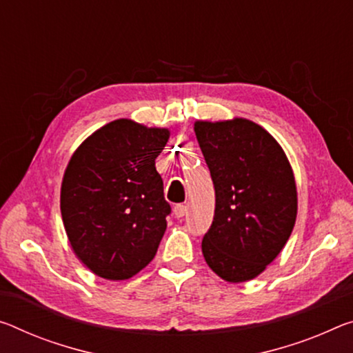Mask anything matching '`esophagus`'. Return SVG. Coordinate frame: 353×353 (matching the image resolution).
<instances>
[{"label": "esophagus", "mask_w": 353, "mask_h": 353, "mask_svg": "<svg viewBox=\"0 0 353 353\" xmlns=\"http://www.w3.org/2000/svg\"><path fill=\"white\" fill-rule=\"evenodd\" d=\"M185 214H187V205L176 204V207H174V215H176V218H183V216H185Z\"/></svg>", "instance_id": "obj_1"}]
</instances>
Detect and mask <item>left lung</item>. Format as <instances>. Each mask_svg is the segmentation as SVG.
<instances>
[{
	"label": "left lung",
	"instance_id": "obj_1",
	"mask_svg": "<svg viewBox=\"0 0 353 353\" xmlns=\"http://www.w3.org/2000/svg\"><path fill=\"white\" fill-rule=\"evenodd\" d=\"M194 133L215 188L204 259L226 281H248L275 259L294 229L292 168L276 139L248 119L196 122Z\"/></svg>",
	"mask_w": 353,
	"mask_h": 353
}]
</instances>
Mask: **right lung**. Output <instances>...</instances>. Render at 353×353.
<instances>
[{"label":"right lung","instance_id":"add662e5","mask_svg":"<svg viewBox=\"0 0 353 353\" xmlns=\"http://www.w3.org/2000/svg\"><path fill=\"white\" fill-rule=\"evenodd\" d=\"M166 128L117 119L72 155L61 187V214L83 264L106 279H127L154 259L171 205L155 159Z\"/></svg>","mask_w":353,"mask_h":353}]
</instances>
